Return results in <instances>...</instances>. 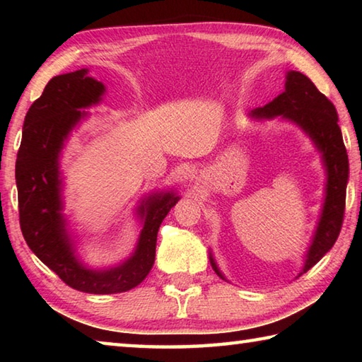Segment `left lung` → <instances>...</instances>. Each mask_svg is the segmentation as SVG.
Here are the masks:
<instances>
[{"label":"left lung","mask_w":362,"mask_h":362,"mask_svg":"<svg viewBox=\"0 0 362 362\" xmlns=\"http://www.w3.org/2000/svg\"><path fill=\"white\" fill-rule=\"evenodd\" d=\"M252 115L257 118L283 116L297 122L305 132L310 134V137L315 140L316 146L322 153L327 169L326 203H324L313 244L306 254L303 272L300 273L303 274L332 249L340 235L343 217H345L348 155L339 122H337L339 118H337L335 107L326 95L317 90L308 76L300 71H289L284 93L263 108H257ZM211 262L216 273L222 276L212 259Z\"/></svg>","instance_id":"obj_1"}]
</instances>
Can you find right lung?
Listing matches in <instances>:
<instances>
[{"mask_svg": "<svg viewBox=\"0 0 362 362\" xmlns=\"http://www.w3.org/2000/svg\"><path fill=\"white\" fill-rule=\"evenodd\" d=\"M103 90L88 70L54 76L27 112L16 161L21 230L28 247L66 286L88 293L126 292L142 283L155 263L159 225L179 201L174 193H159L139 207L144 218L139 246L122 265L94 272L78 262L60 214L59 153L84 116L78 108L99 102Z\"/></svg>", "mask_w": 362, "mask_h": 362, "instance_id": "right-lung-1", "label": "right lung"}]
</instances>
